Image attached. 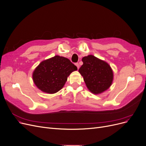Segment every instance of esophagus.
<instances>
[{
  "mask_svg": "<svg viewBox=\"0 0 146 146\" xmlns=\"http://www.w3.org/2000/svg\"><path fill=\"white\" fill-rule=\"evenodd\" d=\"M75 65L76 66V67H77V68L79 69V63H75Z\"/></svg>",
  "mask_w": 146,
  "mask_h": 146,
  "instance_id": "1",
  "label": "esophagus"
}]
</instances>
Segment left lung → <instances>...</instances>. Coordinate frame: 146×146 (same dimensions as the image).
I'll list each match as a JSON object with an SVG mask.
<instances>
[{
  "instance_id": "8db88e82",
  "label": "left lung",
  "mask_w": 146,
  "mask_h": 146,
  "mask_svg": "<svg viewBox=\"0 0 146 146\" xmlns=\"http://www.w3.org/2000/svg\"><path fill=\"white\" fill-rule=\"evenodd\" d=\"M79 70L85 84L92 93L99 94L108 90L113 80V73L108 63L90 55L82 58Z\"/></svg>"
}]
</instances>
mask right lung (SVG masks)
<instances>
[{
    "label": "right lung",
    "mask_w": 146,
    "mask_h": 146,
    "mask_svg": "<svg viewBox=\"0 0 146 146\" xmlns=\"http://www.w3.org/2000/svg\"><path fill=\"white\" fill-rule=\"evenodd\" d=\"M77 70L68 58L56 55L40 63L33 73V80L42 91L54 94L61 90L67 77Z\"/></svg>",
    "instance_id": "add662e5"
}]
</instances>
